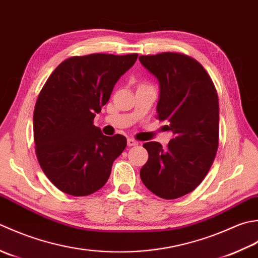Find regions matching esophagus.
<instances>
[{"instance_id": "esophagus-1", "label": "esophagus", "mask_w": 258, "mask_h": 258, "mask_svg": "<svg viewBox=\"0 0 258 258\" xmlns=\"http://www.w3.org/2000/svg\"><path fill=\"white\" fill-rule=\"evenodd\" d=\"M127 145L129 147H133V146H137L138 145V141H136L135 139H131V138H128L127 139Z\"/></svg>"}]
</instances>
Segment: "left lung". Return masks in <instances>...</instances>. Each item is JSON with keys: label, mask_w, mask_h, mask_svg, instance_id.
<instances>
[{"label": "left lung", "mask_w": 258, "mask_h": 258, "mask_svg": "<svg viewBox=\"0 0 258 258\" xmlns=\"http://www.w3.org/2000/svg\"><path fill=\"white\" fill-rule=\"evenodd\" d=\"M139 60L159 82L157 112L173 138L167 148L144 144L149 158L140 170L145 186L164 199L192 191L212 167L218 148V96L201 63L173 52L141 55Z\"/></svg>", "instance_id": "1"}]
</instances>
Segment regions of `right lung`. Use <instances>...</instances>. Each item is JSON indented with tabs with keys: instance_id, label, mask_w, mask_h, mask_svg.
<instances>
[{
	"instance_id": "add662e5",
	"label": "right lung",
	"mask_w": 258,
	"mask_h": 258,
	"mask_svg": "<svg viewBox=\"0 0 258 258\" xmlns=\"http://www.w3.org/2000/svg\"><path fill=\"white\" fill-rule=\"evenodd\" d=\"M137 57L72 56L55 68L42 88L33 114L36 157L49 180L68 195L88 196L103 187L127 146L121 135L104 136L93 119Z\"/></svg>"
}]
</instances>
